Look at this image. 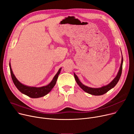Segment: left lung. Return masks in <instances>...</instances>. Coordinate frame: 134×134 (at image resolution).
I'll use <instances>...</instances> for the list:
<instances>
[{
  "mask_svg": "<svg viewBox=\"0 0 134 134\" xmlns=\"http://www.w3.org/2000/svg\"><path fill=\"white\" fill-rule=\"evenodd\" d=\"M122 56V57L121 64L120 68H119V71L117 73V75L114 78V79L112 80L110 83H109L108 85H107L106 86H104L100 88H92V87L86 86L85 85H83V84L79 80L77 75L75 73H74V78L76 80V82H77V83L78 84V85L84 91H85V92H86L90 94L94 95V96H100V95H103L105 93H106L107 92H108L109 90H110L111 88L114 87L116 86V85L118 82L119 79H120V77H121V74H122V66H123V56Z\"/></svg>",
  "mask_w": 134,
  "mask_h": 134,
  "instance_id": "1",
  "label": "left lung"
}]
</instances>
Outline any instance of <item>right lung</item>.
<instances>
[{
    "mask_svg": "<svg viewBox=\"0 0 134 134\" xmlns=\"http://www.w3.org/2000/svg\"><path fill=\"white\" fill-rule=\"evenodd\" d=\"M9 66H10L11 78L16 87L17 88V89L21 93H22L32 98H37L43 97L47 95L49 92H50L55 85L56 81H57V79L58 78V76L61 72V68L59 69V71L54 76L52 81L49 83L48 85L45 86H42L41 87H36L27 86L23 85V84H22V83H20L17 79L16 76L13 73L11 67V65H10V62L9 63Z\"/></svg>",
    "mask_w": 134,
    "mask_h": 134,
    "instance_id": "add662e5",
    "label": "right lung"
}]
</instances>
